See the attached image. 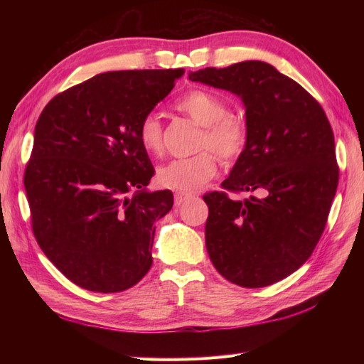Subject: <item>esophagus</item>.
I'll list each match as a JSON object with an SVG mask.
<instances>
[{
	"instance_id": "esophagus-1",
	"label": "esophagus",
	"mask_w": 364,
	"mask_h": 364,
	"mask_svg": "<svg viewBox=\"0 0 364 364\" xmlns=\"http://www.w3.org/2000/svg\"><path fill=\"white\" fill-rule=\"evenodd\" d=\"M191 198L189 194H184V192H175V206H181L183 203H186Z\"/></svg>"
}]
</instances>
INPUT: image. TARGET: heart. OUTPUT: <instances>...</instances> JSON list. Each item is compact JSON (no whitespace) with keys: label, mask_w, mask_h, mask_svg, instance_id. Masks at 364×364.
Masks as SVG:
<instances>
[{"label":"heart","mask_w":364,"mask_h":364,"mask_svg":"<svg viewBox=\"0 0 364 364\" xmlns=\"http://www.w3.org/2000/svg\"><path fill=\"white\" fill-rule=\"evenodd\" d=\"M176 111L200 127L196 149L191 158L172 159L161 166L156 181L166 189L194 192L206 184L218 172V158L233 162L245 150L247 127L237 115L228 112V105L218 95L206 90H192L175 103ZM139 142L150 154H159L164 149V129L156 114H146L137 128Z\"/></svg>","instance_id":"1"}]
</instances>
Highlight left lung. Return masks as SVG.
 <instances>
[{
  "label": "left lung",
  "instance_id": "1",
  "mask_svg": "<svg viewBox=\"0 0 364 364\" xmlns=\"http://www.w3.org/2000/svg\"><path fill=\"white\" fill-rule=\"evenodd\" d=\"M189 80L241 97L249 133L225 191L203 196L208 255L231 283L274 284L311 257L326 228L339 180L333 129L318 100L261 60L206 67ZM228 191L260 197L241 203Z\"/></svg>",
  "mask_w": 364,
  "mask_h": 364
}]
</instances>
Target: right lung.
<instances>
[{
	"label": "right lung",
	"mask_w": 364,
	"mask_h": 364,
	"mask_svg": "<svg viewBox=\"0 0 364 364\" xmlns=\"http://www.w3.org/2000/svg\"><path fill=\"white\" fill-rule=\"evenodd\" d=\"M183 73L95 75L51 98L36 123L23 180L31 227L80 288L122 292L151 267L154 220L172 210L173 196L145 191L154 168L137 128Z\"/></svg>",
	"instance_id": "obj_1"
}]
</instances>
